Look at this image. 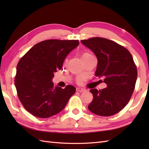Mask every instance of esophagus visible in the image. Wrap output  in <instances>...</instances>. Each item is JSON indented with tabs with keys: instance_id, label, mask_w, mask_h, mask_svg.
I'll return each mask as SVG.
<instances>
[{
	"instance_id": "esophagus-1",
	"label": "esophagus",
	"mask_w": 149,
	"mask_h": 149,
	"mask_svg": "<svg viewBox=\"0 0 149 149\" xmlns=\"http://www.w3.org/2000/svg\"><path fill=\"white\" fill-rule=\"evenodd\" d=\"M86 90L84 89L83 88H81V87H77L76 88V91H80V92H82V91H84Z\"/></svg>"
}]
</instances>
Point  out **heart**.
Returning a JSON list of instances; mask_svg holds the SVG:
<instances>
[{
	"mask_svg": "<svg viewBox=\"0 0 149 149\" xmlns=\"http://www.w3.org/2000/svg\"><path fill=\"white\" fill-rule=\"evenodd\" d=\"M88 54V53H84V54Z\"/></svg>",
	"mask_w": 149,
	"mask_h": 149,
	"instance_id": "heart-1",
	"label": "heart"
}]
</instances>
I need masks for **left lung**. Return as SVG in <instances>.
<instances>
[{"label": "left lung", "mask_w": 149, "mask_h": 149, "mask_svg": "<svg viewBox=\"0 0 149 149\" xmlns=\"http://www.w3.org/2000/svg\"><path fill=\"white\" fill-rule=\"evenodd\" d=\"M81 42L96 56L95 76L107 84L99 91L90 90L93 98L88 109L99 116L115 115L127 105L134 90L138 73L133 58L128 50L111 40L96 37Z\"/></svg>", "instance_id": "8db88e82"}]
</instances>
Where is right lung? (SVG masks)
I'll use <instances>...</instances> for the list:
<instances>
[{"instance_id":"add662e5","label":"right lung","mask_w":149,"mask_h":149,"mask_svg":"<svg viewBox=\"0 0 149 149\" xmlns=\"http://www.w3.org/2000/svg\"><path fill=\"white\" fill-rule=\"evenodd\" d=\"M79 44L78 40H48L33 46L19 61L15 84L24 108L45 118L61 112L75 88L54 86L52 79L65 59Z\"/></svg>"}]
</instances>
